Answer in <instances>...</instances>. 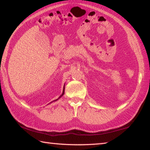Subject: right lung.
<instances>
[{"label":"right lung","instance_id":"1","mask_svg":"<svg viewBox=\"0 0 150 150\" xmlns=\"http://www.w3.org/2000/svg\"><path fill=\"white\" fill-rule=\"evenodd\" d=\"M64 92H65V87H63V93H62V95H61L60 96H59V98L61 97V96H62L63 95V94H64ZM59 98H57V100H58V99H59Z\"/></svg>","mask_w":150,"mask_h":150}]
</instances>
